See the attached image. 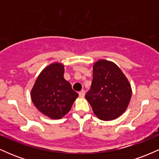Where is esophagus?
I'll return each instance as SVG.
<instances>
[{
    "label": "esophagus",
    "mask_w": 159,
    "mask_h": 159,
    "mask_svg": "<svg viewBox=\"0 0 159 159\" xmlns=\"http://www.w3.org/2000/svg\"><path fill=\"white\" fill-rule=\"evenodd\" d=\"M78 94H79V96H81V97H84V94H85V91L84 90H82L80 91L79 93H78Z\"/></svg>",
    "instance_id": "obj_1"
}]
</instances>
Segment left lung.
I'll use <instances>...</instances> for the list:
<instances>
[{
	"label": "left lung",
	"mask_w": 159,
	"mask_h": 159,
	"mask_svg": "<svg viewBox=\"0 0 159 159\" xmlns=\"http://www.w3.org/2000/svg\"><path fill=\"white\" fill-rule=\"evenodd\" d=\"M131 97L130 84L117 66L105 60L95 63L92 84L85 98L98 118L108 121L119 117Z\"/></svg>",
	"instance_id": "1"
}]
</instances>
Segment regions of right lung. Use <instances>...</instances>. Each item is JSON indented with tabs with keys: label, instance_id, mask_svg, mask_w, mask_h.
<instances>
[{
	"label": "right lung",
	"instance_id": "1",
	"mask_svg": "<svg viewBox=\"0 0 159 159\" xmlns=\"http://www.w3.org/2000/svg\"><path fill=\"white\" fill-rule=\"evenodd\" d=\"M64 66L54 63L43 69L31 90V99L42 114L57 120L68 114L78 94L63 77Z\"/></svg>",
	"mask_w": 159,
	"mask_h": 159
}]
</instances>
